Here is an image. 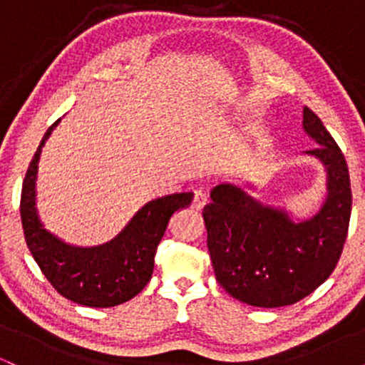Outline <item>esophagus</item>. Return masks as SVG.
<instances>
[{
  "label": "esophagus",
  "instance_id": "34e87169",
  "mask_svg": "<svg viewBox=\"0 0 365 365\" xmlns=\"http://www.w3.org/2000/svg\"><path fill=\"white\" fill-rule=\"evenodd\" d=\"M207 204V195L204 194V192H195L194 195V202H192V207L195 209V211H200V209H204V206Z\"/></svg>",
  "mask_w": 365,
  "mask_h": 365
}]
</instances>
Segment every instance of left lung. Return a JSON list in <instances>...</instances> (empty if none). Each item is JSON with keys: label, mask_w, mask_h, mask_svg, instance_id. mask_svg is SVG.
<instances>
[{"label": "left lung", "mask_w": 365, "mask_h": 365, "mask_svg": "<svg viewBox=\"0 0 365 365\" xmlns=\"http://www.w3.org/2000/svg\"><path fill=\"white\" fill-rule=\"evenodd\" d=\"M302 123L319 144L307 154L328 173V194L317 215L295 223L287 211L264 206L232 183L212 188V202L202 211L217 283L254 307L305 299L333 273L349 233L351 188L345 156L307 106Z\"/></svg>", "instance_id": "left-lung-1"}]
</instances>
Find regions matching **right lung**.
Returning <instances> with one entry per match:
<instances>
[{
  "label": "right lung",
  "instance_id": "1",
  "mask_svg": "<svg viewBox=\"0 0 365 365\" xmlns=\"http://www.w3.org/2000/svg\"><path fill=\"white\" fill-rule=\"evenodd\" d=\"M56 120L44 133L25 173L20 217L32 257L53 288L65 299L86 307H115L144 290L154 269V255L170 217L190 206L194 194L182 192L150 200L111 242L98 247H75L49 233L36 209V178L41 149Z\"/></svg>",
  "mask_w": 365,
  "mask_h": 365
}]
</instances>
